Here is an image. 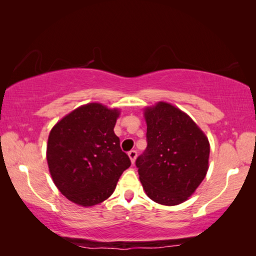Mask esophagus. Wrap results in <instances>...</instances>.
Here are the masks:
<instances>
[{"label": "esophagus", "instance_id": "34e87169", "mask_svg": "<svg viewBox=\"0 0 256 256\" xmlns=\"http://www.w3.org/2000/svg\"><path fill=\"white\" fill-rule=\"evenodd\" d=\"M136 156H138V152H136V150H131L128 152V157H130V159H131V162H132V164L136 162Z\"/></svg>", "mask_w": 256, "mask_h": 256}]
</instances>
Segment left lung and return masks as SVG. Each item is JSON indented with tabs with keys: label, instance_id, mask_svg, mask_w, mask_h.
Masks as SVG:
<instances>
[{
	"label": "left lung",
	"instance_id": "8db88e82",
	"mask_svg": "<svg viewBox=\"0 0 256 256\" xmlns=\"http://www.w3.org/2000/svg\"><path fill=\"white\" fill-rule=\"evenodd\" d=\"M146 148L136 160L146 196L164 206H176L192 196L204 180L210 146L192 118L160 102L144 112Z\"/></svg>",
	"mask_w": 256,
	"mask_h": 256
}]
</instances>
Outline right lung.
Returning <instances> with one entry per match:
<instances>
[{
  "instance_id": "1",
  "label": "right lung",
  "mask_w": 256,
  "mask_h": 256,
  "mask_svg": "<svg viewBox=\"0 0 256 256\" xmlns=\"http://www.w3.org/2000/svg\"><path fill=\"white\" fill-rule=\"evenodd\" d=\"M120 115L102 104L76 108L52 128L47 144L50 172L60 192L79 206L110 198L131 166L114 126Z\"/></svg>"
}]
</instances>
